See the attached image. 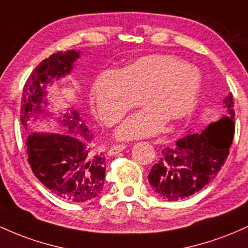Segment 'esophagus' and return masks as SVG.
<instances>
[{
    "instance_id": "obj_1",
    "label": "esophagus",
    "mask_w": 248,
    "mask_h": 248,
    "mask_svg": "<svg viewBox=\"0 0 248 248\" xmlns=\"http://www.w3.org/2000/svg\"><path fill=\"white\" fill-rule=\"evenodd\" d=\"M126 148H127L126 145H114L109 149V152H108V155H110V156H111V155H115V154L120 153V152H122L124 149H126Z\"/></svg>"
}]
</instances>
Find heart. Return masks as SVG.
I'll list each match as a JSON object with an SVG mask.
<instances>
[{"instance_id": "1", "label": "heart", "mask_w": 248, "mask_h": 248, "mask_svg": "<svg viewBox=\"0 0 248 248\" xmlns=\"http://www.w3.org/2000/svg\"><path fill=\"white\" fill-rule=\"evenodd\" d=\"M199 92L200 74L194 67L175 56L151 55L120 72H103L92 96L102 121L113 126L145 95L151 106L127 119L118 130L121 139H135L159 132L165 120L174 124L190 115Z\"/></svg>"}]
</instances>
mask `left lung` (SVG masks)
<instances>
[{"instance_id":"obj_1","label":"left lung","mask_w":248,"mask_h":248,"mask_svg":"<svg viewBox=\"0 0 248 248\" xmlns=\"http://www.w3.org/2000/svg\"><path fill=\"white\" fill-rule=\"evenodd\" d=\"M224 103L228 116L211 124L202 132L188 133L162 149L148 174L155 194L168 201L186 199L217 175L230 154L235 130L232 93Z\"/></svg>"}]
</instances>
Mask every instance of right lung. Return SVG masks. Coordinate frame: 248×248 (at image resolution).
Returning a JSON list of instances; mask_svg holds the SVG:
<instances>
[{
	"label": "right lung",
	"mask_w": 248,
	"mask_h": 248,
	"mask_svg": "<svg viewBox=\"0 0 248 248\" xmlns=\"http://www.w3.org/2000/svg\"><path fill=\"white\" fill-rule=\"evenodd\" d=\"M78 58L74 50L58 51L35 68L23 87L21 124L28 128V120L41 113L46 84L53 78L68 74ZM63 124L76 134H37L31 133L26 141L28 164L32 173L53 194L69 202H86L95 199L103 189L106 157L97 153L86 126H78L76 111L63 114Z\"/></svg>",
	"instance_id": "right-lung-1"
}]
</instances>
